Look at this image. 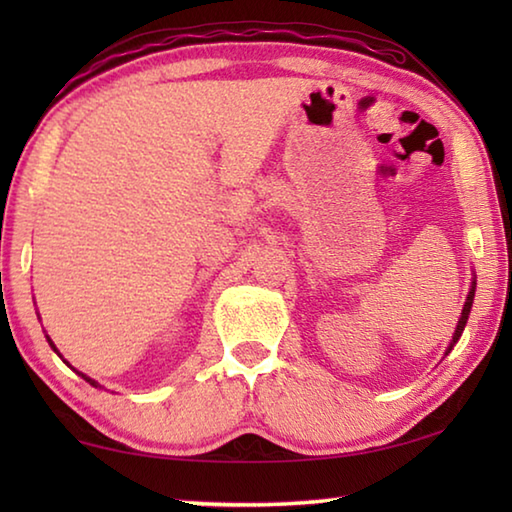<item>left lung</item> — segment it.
<instances>
[{"mask_svg":"<svg viewBox=\"0 0 512 512\" xmlns=\"http://www.w3.org/2000/svg\"><path fill=\"white\" fill-rule=\"evenodd\" d=\"M474 289H476V280H472V289H470V293H467V300H465V305H463V314H461V318H458L456 332H454V336H452V343H449V348H447V352H445V354H449V350H452L454 345L458 343V339H461V334H463V329H465L467 318H470V309H472V300H474Z\"/></svg>","mask_w":512,"mask_h":512,"instance_id":"obj_1","label":"left lung"}]
</instances>
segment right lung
I'll use <instances>...</instances> for the list:
<instances>
[{
  "instance_id": "right-lung-1",
  "label": "right lung",
  "mask_w": 512,
  "mask_h": 512,
  "mask_svg": "<svg viewBox=\"0 0 512 512\" xmlns=\"http://www.w3.org/2000/svg\"><path fill=\"white\" fill-rule=\"evenodd\" d=\"M47 341H49V345H51V348H54V352H56V354H58V357H60V352L56 350V345H54V341H51V339H49V336H47ZM63 361H65V359H63ZM65 363H67V361H65ZM67 366H69V363H67ZM79 375H81V377H83L85 381H90V384H92L94 388H101V386H99V381H94V379H90L88 375H83V372H79Z\"/></svg>"
}]
</instances>
